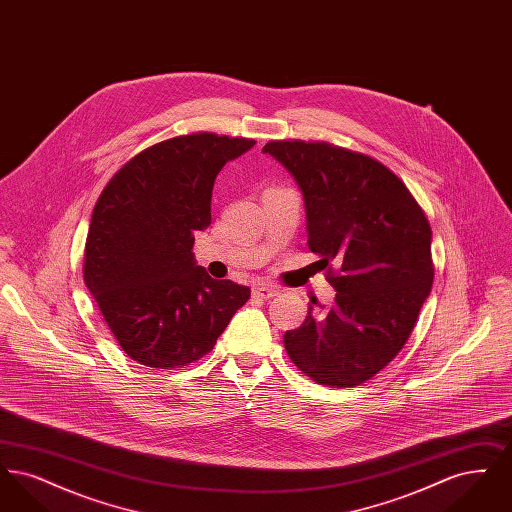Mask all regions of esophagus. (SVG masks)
<instances>
[{"label":"esophagus","instance_id":"obj_1","mask_svg":"<svg viewBox=\"0 0 512 512\" xmlns=\"http://www.w3.org/2000/svg\"><path fill=\"white\" fill-rule=\"evenodd\" d=\"M253 295L263 297V299H270V297L278 295V288H276V286H272V284H265V282H261V284H255V286H253Z\"/></svg>","mask_w":512,"mask_h":512}]
</instances>
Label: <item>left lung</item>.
<instances>
[{
  "mask_svg": "<svg viewBox=\"0 0 512 512\" xmlns=\"http://www.w3.org/2000/svg\"><path fill=\"white\" fill-rule=\"evenodd\" d=\"M263 151L299 184L307 244L338 292L330 309L313 301L317 311L284 334V347L317 384L361 386L403 349L430 295V222L401 178L366 153L305 140Z\"/></svg>",
  "mask_w": 512,
  "mask_h": 512,
  "instance_id": "1",
  "label": "left lung"
}]
</instances>
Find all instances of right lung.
I'll list each match as a JSON object with an SVG mask.
<instances>
[{
  "label": "right lung",
  "instance_id": "1",
  "mask_svg": "<svg viewBox=\"0 0 512 512\" xmlns=\"http://www.w3.org/2000/svg\"><path fill=\"white\" fill-rule=\"evenodd\" d=\"M255 140L192 132L146 147L107 182L84 247V282L122 351L149 368L205 357L251 290L195 265L213 184Z\"/></svg>",
  "mask_w": 512,
  "mask_h": 512
}]
</instances>
